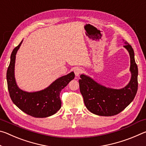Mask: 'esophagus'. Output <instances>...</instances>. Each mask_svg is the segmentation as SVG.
<instances>
[{"label":"esophagus","mask_w":146,"mask_h":146,"mask_svg":"<svg viewBox=\"0 0 146 146\" xmlns=\"http://www.w3.org/2000/svg\"><path fill=\"white\" fill-rule=\"evenodd\" d=\"M82 72H83V70L80 68H75V70H74V73H75V75L76 76H78Z\"/></svg>","instance_id":"34e87169"}]
</instances>
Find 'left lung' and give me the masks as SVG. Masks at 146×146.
<instances>
[{
    "label": "left lung",
    "instance_id": "obj_1",
    "mask_svg": "<svg viewBox=\"0 0 146 146\" xmlns=\"http://www.w3.org/2000/svg\"><path fill=\"white\" fill-rule=\"evenodd\" d=\"M123 47L130 56L131 77L128 84L122 89H112L97 83L86 75L79 80L80 91L88 110L93 114L110 117L118 114L134 99L138 90V67L133 49L127 42Z\"/></svg>",
    "mask_w": 146,
    "mask_h": 146
}]
</instances>
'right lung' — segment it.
Wrapping results in <instances>:
<instances>
[{
	"mask_svg": "<svg viewBox=\"0 0 146 146\" xmlns=\"http://www.w3.org/2000/svg\"><path fill=\"white\" fill-rule=\"evenodd\" d=\"M23 41L12 51L10 63L7 70L6 78L9 95L15 104L26 114L36 118L49 117L60 109V91L75 78V73L71 72L61 76L43 90L27 92L21 90L17 85L15 78V63L17 52Z\"/></svg>",
	"mask_w": 146,
	"mask_h": 146,
	"instance_id": "add662e5",
	"label": "right lung"
}]
</instances>
